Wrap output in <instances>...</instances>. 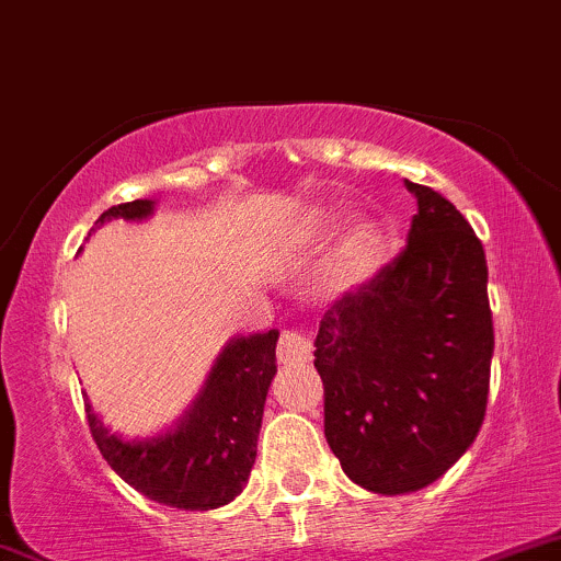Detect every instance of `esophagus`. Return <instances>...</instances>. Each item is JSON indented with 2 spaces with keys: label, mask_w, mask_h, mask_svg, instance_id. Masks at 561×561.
I'll return each mask as SVG.
<instances>
[{
  "label": "esophagus",
  "mask_w": 561,
  "mask_h": 561,
  "mask_svg": "<svg viewBox=\"0 0 561 561\" xmlns=\"http://www.w3.org/2000/svg\"><path fill=\"white\" fill-rule=\"evenodd\" d=\"M313 356V345L306 334L300 332H282L279 345H276V358L279 364L285 366H298V364H308Z\"/></svg>",
  "instance_id": "34e87169"
}]
</instances>
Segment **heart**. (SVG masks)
Segmentation results:
<instances>
[{
	"label": "heart",
	"mask_w": 561,
	"mask_h": 561,
	"mask_svg": "<svg viewBox=\"0 0 561 561\" xmlns=\"http://www.w3.org/2000/svg\"><path fill=\"white\" fill-rule=\"evenodd\" d=\"M337 224V210L324 208V205H311L306 208L295 224V231L302 242H313L327 237ZM390 231L382 218L362 214L345 224L340 234L337 248H334L330 261V279L337 287H351L358 282L369 279L371 274L382 266L388 255Z\"/></svg>",
	"instance_id": "heart-1"
}]
</instances>
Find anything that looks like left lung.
Returning <instances> with one entry per match:
<instances>
[{
	"label": "left lung",
	"instance_id": "obj_1",
	"mask_svg": "<svg viewBox=\"0 0 561 561\" xmlns=\"http://www.w3.org/2000/svg\"><path fill=\"white\" fill-rule=\"evenodd\" d=\"M409 244L324 313L313 366L324 435L340 467L371 493L427 488L465 456L485 420L493 358L485 250L430 186Z\"/></svg>",
	"mask_w": 561,
	"mask_h": 561
}]
</instances>
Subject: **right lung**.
Listing matches in <instances>:
<instances>
[{
    "mask_svg": "<svg viewBox=\"0 0 561 561\" xmlns=\"http://www.w3.org/2000/svg\"><path fill=\"white\" fill-rule=\"evenodd\" d=\"M152 214L156 199H134L105 210L94 229L115 218L139 224ZM276 330L231 337L195 401L163 433H113L87 398L89 430L113 472L150 501L184 512H208L234 501L255 465L263 403L276 375Z\"/></svg>",
    "mask_w": 561,
    "mask_h": 561,
    "instance_id": "obj_1",
    "label": "right lung"
}]
</instances>
